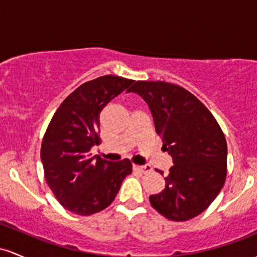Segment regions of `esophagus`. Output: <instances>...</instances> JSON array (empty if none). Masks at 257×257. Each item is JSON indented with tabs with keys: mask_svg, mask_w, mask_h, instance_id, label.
Listing matches in <instances>:
<instances>
[{
	"mask_svg": "<svg viewBox=\"0 0 257 257\" xmlns=\"http://www.w3.org/2000/svg\"><path fill=\"white\" fill-rule=\"evenodd\" d=\"M134 170L135 171L141 172V174H147V172H151L152 171V167L146 165V166H140V165H134Z\"/></svg>",
	"mask_w": 257,
	"mask_h": 257,
	"instance_id": "34e87169",
	"label": "esophagus"
}]
</instances>
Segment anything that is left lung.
<instances>
[{
  "label": "left lung",
  "mask_w": 257,
  "mask_h": 257,
  "mask_svg": "<svg viewBox=\"0 0 257 257\" xmlns=\"http://www.w3.org/2000/svg\"><path fill=\"white\" fill-rule=\"evenodd\" d=\"M127 92L146 100L163 148L174 163L164 191L151 195L149 201L169 220H191L209 207L224 184L227 143L223 132L209 109L181 86L137 81Z\"/></svg>",
  "instance_id": "left-lung-1"
}]
</instances>
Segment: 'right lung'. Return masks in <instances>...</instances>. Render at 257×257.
<instances>
[{"label": "right lung", "mask_w": 257, "mask_h": 257, "mask_svg": "<svg viewBox=\"0 0 257 257\" xmlns=\"http://www.w3.org/2000/svg\"><path fill=\"white\" fill-rule=\"evenodd\" d=\"M132 82L105 75L82 83L63 100L46 130L45 178L57 200L74 214L88 216L108 207L132 172L128 159L111 163L90 154L92 147L99 146L100 111Z\"/></svg>", "instance_id": "right-lung-1"}]
</instances>
